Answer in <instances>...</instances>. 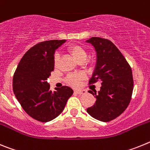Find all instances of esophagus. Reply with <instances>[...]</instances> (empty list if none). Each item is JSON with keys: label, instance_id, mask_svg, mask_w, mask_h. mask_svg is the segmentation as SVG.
<instances>
[{"label": "esophagus", "instance_id": "obj_1", "mask_svg": "<svg viewBox=\"0 0 150 150\" xmlns=\"http://www.w3.org/2000/svg\"><path fill=\"white\" fill-rule=\"evenodd\" d=\"M74 92H76V93L79 94V95H83V94L86 93V91H85V90H81V89H76V90H74Z\"/></svg>", "mask_w": 150, "mask_h": 150}]
</instances>
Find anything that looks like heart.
<instances>
[{"label": "heart", "mask_w": 150, "mask_h": 150, "mask_svg": "<svg viewBox=\"0 0 150 150\" xmlns=\"http://www.w3.org/2000/svg\"><path fill=\"white\" fill-rule=\"evenodd\" d=\"M67 52L69 55L74 58L76 62L79 63H83L86 62L88 56V52L84 46L80 44H71L67 46ZM54 67L55 68L59 67V55L55 54L54 55ZM85 79V76L83 74H70L66 79V82L69 85L74 87L79 86L83 79Z\"/></svg>", "instance_id": "heart-1"}]
</instances>
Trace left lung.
I'll use <instances>...</instances> for the list:
<instances>
[{"label":"left lung","instance_id":"8db88e82","mask_svg":"<svg viewBox=\"0 0 150 150\" xmlns=\"http://www.w3.org/2000/svg\"><path fill=\"white\" fill-rule=\"evenodd\" d=\"M87 43L93 45L97 52V64L89 84L101 83L96 101L87 108L91 116L102 122H110L122 113L132 99L134 80L131 66L121 52L109 40L90 38Z\"/></svg>","mask_w":150,"mask_h":150}]
</instances>
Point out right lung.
Listing matches in <instances>:
<instances>
[{
    "label": "right lung",
    "instance_id": "add662e5",
    "mask_svg": "<svg viewBox=\"0 0 150 150\" xmlns=\"http://www.w3.org/2000/svg\"><path fill=\"white\" fill-rule=\"evenodd\" d=\"M66 40L43 41L28 50L13 79V92L23 110L34 120L46 122L63 111L74 91L62 86L52 91L47 78L54 71V52Z\"/></svg>",
    "mask_w": 150,
    "mask_h": 150
}]
</instances>
